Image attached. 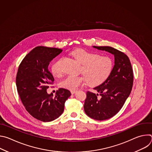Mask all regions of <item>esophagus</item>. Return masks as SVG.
Returning <instances> with one entry per match:
<instances>
[{
    "label": "esophagus",
    "instance_id": "34e87169",
    "mask_svg": "<svg viewBox=\"0 0 152 152\" xmlns=\"http://www.w3.org/2000/svg\"><path fill=\"white\" fill-rule=\"evenodd\" d=\"M70 92H71V93H72V94H75V93H76V91H71Z\"/></svg>",
    "mask_w": 152,
    "mask_h": 152
}]
</instances>
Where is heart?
I'll list each match as a JSON object with an SVG mask.
<instances>
[{
	"label": "heart",
	"mask_w": 152,
	"mask_h": 152,
	"mask_svg": "<svg viewBox=\"0 0 152 152\" xmlns=\"http://www.w3.org/2000/svg\"><path fill=\"white\" fill-rule=\"evenodd\" d=\"M71 55L82 65L81 73L84 76H68L59 83L61 87L76 91L86 81L90 85L97 86L103 83L111 75L113 69V61L108 56L89 52L83 49L73 51ZM61 59L56 61L52 66V74L59 77L62 74Z\"/></svg>",
	"instance_id": "1"
}]
</instances>
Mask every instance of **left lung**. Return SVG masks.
<instances>
[{
	"instance_id": "obj_1",
	"label": "left lung",
	"mask_w": 152,
	"mask_h": 152,
	"mask_svg": "<svg viewBox=\"0 0 152 152\" xmlns=\"http://www.w3.org/2000/svg\"><path fill=\"white\" fill-rule=\"evenodd\" d=\"M93 47L114 55L115 64L111 75L103 83L94 88L99 94L86 92L83 106L88 117L96 120H104L119 112L131 94L133 70L128 56L123 52L110 46Z\"/></svg>"
}]
</instances>
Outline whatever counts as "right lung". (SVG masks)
Returning a JSON list of instances; mask_svg holds the SVG:
<instances>
[{"label":"right lung","instance_id":"right-lung-1","mask_svg":"<svg viewBox=\"0 0 152 152\" xmlns=\"http://www.w3.org/2000/svg\"><path fill=\"white\" fill-rule=\"evenodd\" d=\"M58 48L38 46L20 63L16 76L17 92L26 111L43 122L52 121L63 113L64 104L72 95L67 89L59 88L53 97L47 90L54 78L48 69L50 62L62 52Z\"/></svg>","mask_w":152,"mask_h":152}]
</instances>
